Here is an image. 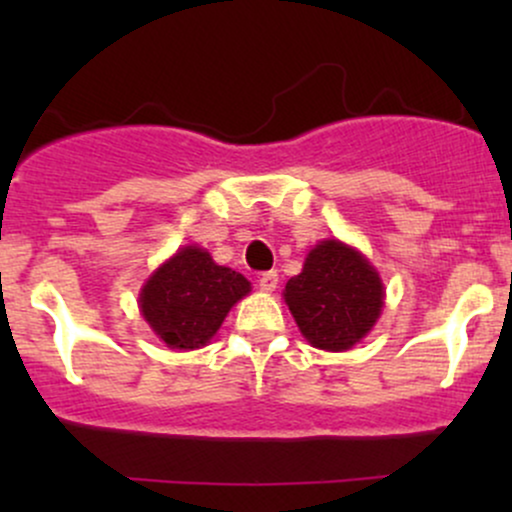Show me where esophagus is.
I'll return each mask as SVG.
<instances>
[{
  "label": "esophagus",
  "mask_w": 512,
  "mask_h": 512,
  "mask_svg": "<svg viewBox=\"0 0 512 512\" xmlns=\"http://www.w3.org/2000/svg\"><path fill=\"white\" fill-rule=\"evenodd\" d=\"M276 284H279V274H276V269H269V272L260 274V289L262 291H274Z\"/></svg>",
  "instance_id": "obj_1"
}]
</instances>
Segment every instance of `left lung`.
<instances>
[{
    "label": "left lung",
    "mask_w": 512,
    "mask_h": 512,
    "mask_svg": "<svg viewBox=\"0 0 512 512\" xmlns=\"http://www.w3.org/2000/svg\"><path fill=\"white\" fill-rule=\"evenodd\" d=\"M383 284L366 257L339 240H322L291 276L284 298L303 337L317 349L346 351L366 337L383 308Z\"/></svg>",
    "instance_id": "1"
}]
</instances>
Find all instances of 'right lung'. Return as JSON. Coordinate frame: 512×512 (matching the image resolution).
Segmentation results:
<instances>
[{"label":"right lung","instance_id":"right-lung-1","mask_svg":"<svg viewBox=\"0 0 512 512\" xmlns=\"http://www.w3.org/2000/svg\"><path fill=\"white\" fill-rule=\"evenodd\" d=\"M250 293V281L219 267L202 248H182L146 281L139 296L144 320L170 349H199L223 317Z\"/></svg>","mask_w":512,"mask_h":512}]
</instances>
